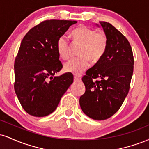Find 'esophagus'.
Wrapping results in <instances>:
<instances>
[{
	"label": "esophagus",
	"mask_w": 149,
	"mask_h": 149,
	"mask_svg": "<svg viewBox=\"0 0 149 149\" xmlns=\"http://www.w3.org/2000/svg\"><path fill=\"white\" fill-rule=\"evenodd\" d=\"M73 80H74V81H79L80 78L77 76H74V77H73Z\"/></svg>",
	"instance_id": "34e87169"
}]
</instances>
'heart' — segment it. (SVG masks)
Instances as JSON below:
<instances>
[{"label": "heart", "instance_id": "1", "mask_svg": "<svg viewBox=\"0 0 149 149\" xmlns=\"http://www.w3.org/2000/svg\"><path fill=\"white\" fill-rule=\"evenodd\" d=\"M70 36L73 42L81 44L79 50L80 56L66 61L64 64V70L66 72L79 75L89 67L90 59L92 62H97L104 55L107 47V38L102 32H95L82 25L73 29ZM57 49L61 59L69 57V42L64 36L58 39Z\"/></svg>", "mask_w": 149, "mask_h": 149}]
</instances>
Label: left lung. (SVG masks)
Instances as JSON below:
<instances>
[{"label":"left lung","instance_id":"8db88e82","mask_svg":"<svg viewBox=\"0 0 149 149\" xmlns=\"http://www.w3.org/2000/svg\"><path fill=\"white\" fill-rule=\"evenodd\" d=\"M100 24L107 38V49L82 78L85 92L80 97L79 103L85 115L102 120L115 114L127 95L134 58L127 39L111 24ZM93 78L99 80L95 81Z\"/></svg>","mask_w":149,"mask_h":149}]
</instances>
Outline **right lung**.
I'll return each mask as SVG.
<instances>
[{
    "instance_id": "right-lung-1",
    "label": "right lung",
    "mask_w": 149,
    "mask_h": 149,
    "mask_svg": "<svg viewBox=\"0 0 149 149\" xmlns=\"http://www.w3.org/2000/svg\"><path fill=\"white\" fill-rule=\"evenodd\" d=\"M77 23L71 20H46L29 30L22 39L15 61V90L22 107L36 117L48 116L73 83L62 69L57 49L58 39Z\"/></svg>"
}]
</instances>
